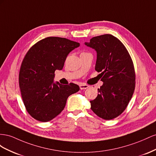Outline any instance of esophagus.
<instances>
[{"mask_svg": "<svg viewBox=\"0 0 156 156\" xmlns=\"http://www.w3.org/2000/svg\"><path fill=\"white\" fill-rule=\"evenodd\" d=\"M90 86H89L87 84H86V83H82L80 84V90H86V89L88 88Z\"/></svg>", "mask_w": 156, "mask_h": 156, "instance_id": "34e87169", "label": "esophagus"}]
</instances>
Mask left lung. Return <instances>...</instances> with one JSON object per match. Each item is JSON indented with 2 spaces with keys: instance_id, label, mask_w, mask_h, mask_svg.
I'll return each mask as SVG.
<instances>
[{
  "instance_id": "1",
  "label": "left lung",
  "mask_w": 156,
  "mask_h": 156,
  "mask_svg": "<svg viewBox=\"0 0 156 156\" xmlns=\"http://www.w3.org/2000/svg\"><path fill=\"white\" fill-rule=\"evenodd\" d=\"M86 46L97 51L95 70L101 73L103 85L91 101V109L106 120L121 114L129 103L135 88L134 65L122 42L112 34L93 37Z\"/></svg>"
}]
</instances>
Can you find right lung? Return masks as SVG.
<instances>
[{"mask_svg":"<svg viewBox=\"0 0 156 156\" xmlns=\"http://www.w3.org/2000/svg\"><path fill=\"white\" fill-rule=\"evenodd\" d=\"M78 46V42L65 38L50 37L34 44L26 53L19 83L25 108L34 119L50 121L63 110L68 97L80 90L73 83L53 82L55 71L63 69L69 53Z\"/></svg>","mask_w":156,"mask_h":156,"instance_id":"right-lung-1","label":"right lung"}]
</instances>
